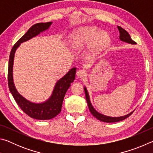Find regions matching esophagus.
<instances>
[{
  "label": "esophagus",
  "instance_id": "1",
  "mask_svg": "<svg viewBox=\"0 0 153 153\" xmlns=\"http://www.w3.org/2000/svg\"><path fill=\"white\" fill-rule=\"evenodd\" d=\"M77 76L80 78H83V77H86V71L84 70V69H79L78 71H77Z\"/></svg>",
  "mask_w": 153,
  "mask_h": 153
}]
</instances>
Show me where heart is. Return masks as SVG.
Masks as SVG:
<instances>
[{
  "mask_svg": "<svg viewBox=\"0 0 153 153\" xmlns=\"http://www.w3.org/2000/svg\"><path fill=\"white\" fill-rule=\"evenodd\" d=\"M97 27H82L74 32L71 37L70 44L72 48H78L89 42L95 38L94 45L97 47H102L107 45L110 40V38L107 33L101 32L98 33Z\"/></svg>",
  "mask_w": 153,
  "mask_h": 153,
  "instance_id": "obj_1",
  "label": "heart"
}]
</instances>
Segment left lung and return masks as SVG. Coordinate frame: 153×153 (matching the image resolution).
I'll list each match as a JSON object with an SVG mask.
<instances>
[{
  "label": "left lung",
  "mask_w": 153,
  "mask_h": 153,
  "mask_svg": "<svg viewBox=\"0 0 153 153\" xmlns=\"http://www.w3.org/2000/svg\"><path fill=\"white\" fill-rule=\"evenodd\" d=\"M117 28L119 30V32H120V38L121 41H123V42H128L129 44H132V45L136 44V42H134L132 39H131L130 36H129L128 32H127L126 30H125L123 28H122L120 26H117ZM84 91H85V94H86V101L88 103V108H89L90 113L92 114V115L94 116V117H95L98 120L103 121V122H107V123L117 122V121L124 120L127 117H129V116L131 115V113H132V112H131L130 113L128 114L127 115L122 116V117H108V116L102 115V114L98 113L97 111L94 109V107H92V105L90 100L88 93V91H87L86 88H84Z\"/></svg>",
  "instance_id": "left-lung-1"
}]
</instances>
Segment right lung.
I'll use <instances>...</instances> for the list:
<instances>
[{"label":"right lung","instance_id":"add662e5","mask_svg":"<svg viewBox=\"0 0 153 153\" xmlns=\"http://www.w3.org/2000/svg\"><path fill=\"white\" fill-rule=\"evenodd\" d=\"M51 24L52 22H47L39 23L32 25L13 46L9 60L8 85L10 92L21 109L30 117L39 120H51L60 113L65 93L75 79L76 68L74 67L70 69L67 74L56 82L53 94L48 100L40 104H36L26 100L17 91L13 79V65L15 51L19 47L20 44L31 39L39 34L40 32L48 29Z\"/></svg>","mask_w":153,"mask_h":153}]
</instances>
